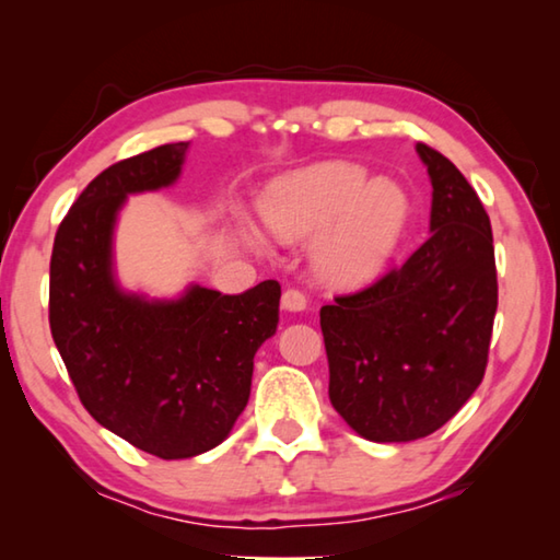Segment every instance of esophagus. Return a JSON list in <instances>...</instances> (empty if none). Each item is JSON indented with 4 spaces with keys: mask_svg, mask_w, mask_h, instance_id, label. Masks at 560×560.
I'll return each mask as SVG.
<instances>
[{
    "mask_svg": "<svg viewBox=\"0 0 560 560\" xmlns=\"http://www.w3.org/2000/svg\"><path fill=\"white\" fill-rule=\"evenodd\" d=\"M306 306H308V301L299 289L283 291V296H281V308L283 311H289V314H301V311H306Z\"/></svg>",
    "mask_w": 560,
    "mask_h": 560,
    "instance_id": "1",
    "label": "esophagus"
}]
</instances>
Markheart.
<instances>
[{
  "label": "heart",
  "mask_w": 560,
  "mask_h": 560,
  "mask_svg": "<svg viewBox=\"0 0 560 560\" xmlns=\"http://www.w3.org/2000/svg\"><path fill=\"white\" fill-rule=\"evenodd\" d=\"M261 222L279 242H311V269L328 287H358L381 271L407 217V197L363 167L324 163L291 173L261 197ZM246 242L261 249L257 232Z\"/></svg>",
  "instance_id": "b5f03b06"
}]
</instances>
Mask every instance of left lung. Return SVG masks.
Returning <instances> with one entry per match:
<instances>
[{"label":"left lung","mask_w":560,"mask_h":560,"mask_svg":"<svg viewBox=\"0 0 560 560\" xmlns=\"http://www.w3.org/2000/svg\"><path fill=\"white\" fill-rule=\"evenodd\" d=\"M415 150L432 185L428 242L320 308L330 405L371 442L428 438L459 412L485 377L497 314L485 205L447 158Z\"/></svg>","instance_id":"1"}]
</instances>
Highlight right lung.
<instances>
[{
	"label": "right lung",
	"mask_w": 560,
	"mask_h": 560,
	"mask_svg": "<svg viewBox=\"0 0 560 560\" xmlns=\"http://www.w3.org/2000/svg\"><path fill=\"white\" fill-rule=\"evenodd\" d=\"M189 143L120 160L93 179L56 232L49 324L93 420L160 459L222 444L252 393L254 355L279 326V281L244 293L189 283L173 299L120 283L116 224L130 195L173 187Z\"/></svg>",
	"instance_id": "obj_1"
}]
</instances>
